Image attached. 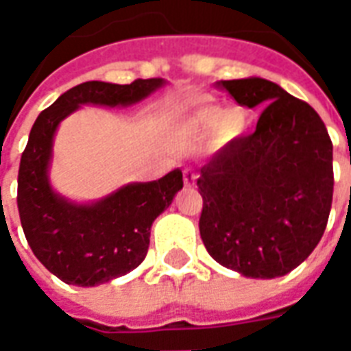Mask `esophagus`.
I'll use <instances>...</instances> for the list:
<instances>
[{"label": "esophagus", "mask_w": 351, "mask_h": 351, "mask_svg": "<svg viewBox=\"0 0 351 351\" xmlns=\"http://www.w3.org/2000/svg\"><path fill=\"white\" fill-rule=\"evenodd\" d=\"M195 180H197V175H195L191 169H184V186H186V188H193V186H195Z\"/></svg>", "instance_id": "obj_1"}]
</instances>
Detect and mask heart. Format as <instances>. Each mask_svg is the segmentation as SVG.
<instances>
[{"instance_id":"b5f03b06","label":"heart","mask_w":351,"mask_h":351,"mask_svg":"<svg viewBox=\"0 0 351 351\" xmlns=\"http://www.w3.org/2000/svg\"><path fill=\"white\" fill-rule=\"evenodd\" d=\"M216 125H219L216 128V138L218 143L226 145L239 138L246 131V114L239 108H231L221 114L218 107L206 105V107L197 108L188 120V130L195 135H205L208 131H213Z\"/></svg>"}]
</instances>
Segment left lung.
I'll use <instances>...</instances> for the list:
<instances>
[{"mask_svg":"<svg viewBox=\"0 0 351 351\" xmlns=\"http://www.w3.org/2000/svg\"><path fill=\"white\" fill-rule=\"evenodd\" d=\"M244 107H263L256 131L201 167L199 231L216 261L248 278L284 276L324 235L332 203V143L306 101L271 80L218 82Z\"/></svg>","mask_w":351,"mask_h":351,"instance_id":"8db88e82","label":"left lung"}]
</instances>
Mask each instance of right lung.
Listing matches in <instances>:
<instances>
[{
  "mask_svg": "<svg viewBox=\"0 0 351 351\" xmlns=\"http://www.w3.org/2000/svg\"><path fill=\"white\" fill-rule=\"evenodd\" d=\"M163 84V79L82 82L45 108L29 131L19 169L20 221L35 258L65 284L97 286L137 269L148 252L152 221L173 203L184 182L182 171L175 169L154 182L122 186L92 205L71 203L49 182L58 125L80 105H131Z\"/></svg>",
  "mask_w": 351,
  "mask_h": 351,
  "instance_id": "add662e5",
  "label": "right lung"
}]
</instances>
